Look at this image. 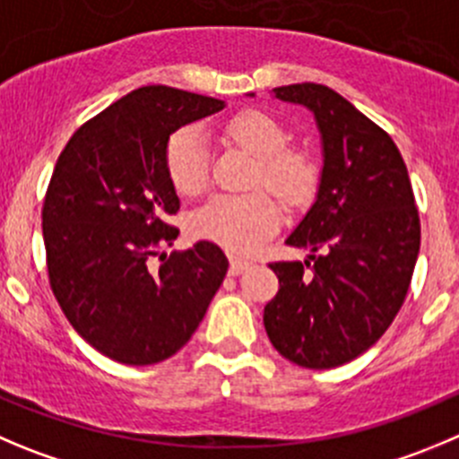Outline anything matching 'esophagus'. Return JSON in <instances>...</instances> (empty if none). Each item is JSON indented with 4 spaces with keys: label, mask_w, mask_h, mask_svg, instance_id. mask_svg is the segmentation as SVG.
Listing matches in <instances>:
<instances>
[{
    "label": "esophagus",
    "mask_w": 459,
    "mask_h": 459,
    "mask_svg": "<svg viewBox=\"0 0 459 459\" xmlns=\"http://www.w3.org/2000/svg\"><path fill=\"white\" fill-rule=\"evenodd\" d=\"M250 265H252V261L241 259V256H232V259H230V274L246 273V270L250 268Z\"/></svg>",
    "instance_id": "1"
}]
</instances>
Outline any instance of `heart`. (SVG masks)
I'll use <instances>...</instances> for the list:
<instances>
[{
  "instance_id": "heart-1",
  "label": "heart",
  "mask_w": 459,
  "mask_h": 459,
  "mask_svg": "<svg viewBox=\"0 0 459 459\" xmlns=\"http://www.w3.org/2000/svg\"><path fill=\"white\" fill-rule=\"evenodd\" d=\"M222 134L256 157L252 185H268L288 200H299L313 189L317 169L307 148L290 146L286 126L264 110H241L222 124ZM164 169L182 195H198L209 182L207 137L198 126H182L164 148ZM283 207L270 191L221 194L195 209L189 230L230 252H252L279 230Z\"/></svg>"
}]
</instances>
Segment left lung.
I'll return each mask as SVG.
<instances>
[{
    "instance_id": "1",
    "label": "left lung",
    "mask_w": 459,
    "mask_h": 459,
    "mask_svg": "<svg viewBox=\"0 0 459 459\" xmlns=\"http://www.w3.org/2000/svg\"><path fill=\"white\" fill-rule=\"evenodd\" d=\"M316 115L325 167L317 200L288 246L307 261H274L279 292L264 308L273 347L290 363L331 369L368 351L408 295L421 241L412 185L390 134L317 82L274 90Z\"/></svg>"
}]
</instances>
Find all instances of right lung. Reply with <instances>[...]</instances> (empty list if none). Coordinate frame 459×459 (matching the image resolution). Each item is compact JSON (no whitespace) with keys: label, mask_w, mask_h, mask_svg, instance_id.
I'll use <instances>...</instances> for the list:
<instances>
[{"label":"right lung","mask_w":459,"mask_h":459,"mask_svg":"<svg viewBox=\"0 0 459 459\" xmlns=\"http://www.w3.org/2000/svg\"><path fill=\"white\" fill-rule=\"evenodd\" d=\"M222 106L139 87L85 121L56 161L42 204L51 290L78 335L117 363L152 365L180 351L225 279L227 256L212 241L161 255L180 209L164 148L180 126Z\"/></svg>","instance_id":"add662e5"}]
</instances>
